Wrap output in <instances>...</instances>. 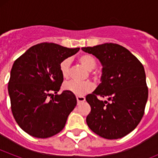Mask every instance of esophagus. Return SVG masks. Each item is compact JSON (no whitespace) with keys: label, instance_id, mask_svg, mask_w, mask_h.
<instances>
[{"label":"esophagus","instance_id":"obj_1","mask_svg":"<svg viewBox=\"0 0 158 158\" xmlns=\"http://www.w3.org/2000/svg\"><path fill=\"white\" fill-rule=\"evenodd\" d=\"M77 104H81V102H84L85 100V98L84 96H77Z\"/></svg>","mask_w":158,"mask_h":158}]
</instances>
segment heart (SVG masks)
Returning <instances> with one entry per match:
<instances>
[{
	"label": "heart",
	"instance_id": "b5f03b06",
	"mask_svg": "<svg viewBox=\"0 0 158 158\" xmlns=\"http://www.w3.org/2000/svg\"><path fill=\"white\" fill-rule=\"evenodd\" d=\"M78 60L81 64L85 67L88 70L91 71L96 68V61L94 57L91 54H82L79 56ZM69 65H70L69 59L63 60L60 64V71H61V73L63 77L66 78L69 76ZM63 88L65 90L71 93H73L76 96H83L93 91L94 89V85L91 81L79 82L76 81H70L65 82L64 84Z\"/></svg>",
	"mask_w": 158,
	"mask_h": 158
}]
</instances>
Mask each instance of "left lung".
<instances>
[{
  "instance_id": "8db88e82",
  "label": "left lung",
  "mask_w": 158,
  "mask_h": 158,
  "mask_svg": "<svg viewBox=\"0 0 158 158\" xmlns=\"http://www.w3.org/2000/svg\"><path fill=\"white\" fill-rule=\"evenodd\" d=\"M81 50L98 58L103 67L101 83L86 96L91 107L86 123L102 138L121 139L135 129L144 115L148 99L144 67L127 49L115 43Z\"/></svg>"
}]
</instances>
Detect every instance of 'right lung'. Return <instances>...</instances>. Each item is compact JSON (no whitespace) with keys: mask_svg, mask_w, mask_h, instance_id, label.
I'll use <instances>...</instances> for the list:
<instances>
[{"mask_svg":"<svg viewBox=\"0 0 158 158\" xmlns=\"http://www.w3.org/2000/svg\"><path fill=\"white\" fill-rule=\"evenodd\" d=\"M80 48L43 43L30 47L14 62L8 90L16 123L26 133L46 139L59 133L77 105L73 93L49 96L60 90L63 81L60 64ZM54 96V94H53Z\"/></svg>","mask_w":158,"mask_h":158,"instance_id":"1","label":"right lung"}]
</instances>
